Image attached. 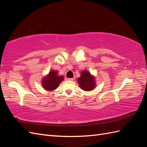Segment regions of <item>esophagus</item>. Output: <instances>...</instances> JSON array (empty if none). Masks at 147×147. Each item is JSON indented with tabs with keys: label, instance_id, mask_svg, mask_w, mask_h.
Instances as JSON below:
<instances>
[{
	"label": "esophagus",
	"instance_id": "obj_1",
	"mask_svg": "<svg viewBox=\"0 0 147 147\" xmlns=\"http://www.w3.org/2000/svg\"><path fill=\"white\" fill-rule=\"evenodd\" d=\"M67 80L70 81H73V80H74V78H67Z\"/></svg>",
	"mask_w": 147,
	"mask_h": 147
}]
</instances>
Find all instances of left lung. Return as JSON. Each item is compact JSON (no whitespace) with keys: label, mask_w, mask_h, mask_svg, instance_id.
Instances as JSON below:
<instances>
[{"label":"left lung","mask_w":147,"mask_h":147,"mask_svg":"<svg viewBox=\"0 0 147 147\" xmlns=\"http://www.w3.org/2000/svg\"><path fill=\"white\" fill-rule=\"evenodd\" d=\"M77 82L80 87L84 91H91L95 88L94 78L86 70L83 71Z\"/></svg>","instance_id":"obj_1"}]
</instances>
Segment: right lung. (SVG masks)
Segmentation results:
<instances>
[{"label":"right lung","instance_id":"1","mask_svg":"<svg viewBox=\"0 0 147 147\" xmlns=\"http://www.w3.org/2000/svg\"><path fill=\"white\" fill-rule=\"evenodd\" d=\"M63 80V77L59 76L56 71L51 70L48 75V76L43 79L42 86L47 90H54L57 88L59 84Z\"/></svg>","mask_w":147,"mask_h":147}]
</instances>
